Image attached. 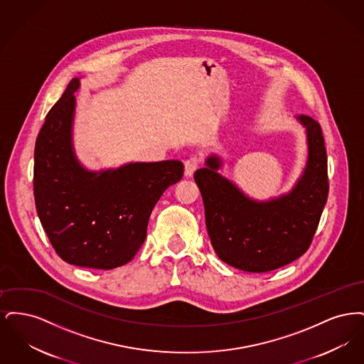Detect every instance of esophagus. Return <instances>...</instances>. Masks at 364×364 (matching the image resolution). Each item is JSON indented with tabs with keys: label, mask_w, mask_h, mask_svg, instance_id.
Masks as SVG:
<instances>
[{
	"label": "esophagus",
	"mask_w": 364,
	"mask_h": 364,
	"mask_svg": "<svg viewBox=\"0 0 364 364\" xmlns=\"http://www.w3.org/2000/svg\"><path fill=\"white\" fill-rule=\"evenodd\" d=\"M199 162H200V159H199V156H191L190 158H187L186 162H184V174H186L187 177L192 176L193 172L198 169Z\"/></svg>",
	"instance_id": "1"
}]
</instances>
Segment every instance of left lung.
Instances as JSON below:
<instances>
[{
    "instance_id": "left-lung-1",
    "label": "left lung",
    "mask_w": 364,
    "mask_h": 364,
    "mask_svg": "<svg viewBox=\"0 0 364 364\" xmlns=\"http://www.w3.org/2000/svg\"><path fill=\"white\" fill-rule=\"evenodd\" d=\"M306 127L309 159L287 195L266 202L245 196L217 171L210 156L193 178L200 190L210 242L218 258L251 273H266L300 258L311 245L329 193L328 156L319 122L299 116Z\"/></svg>"
}]
</instances>
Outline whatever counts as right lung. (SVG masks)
I'll list each match as a JSON object with an SVG mask.
<instances>
[{
    "instance_id": "obj_1",
    "label": "right lung",
    "mask_w": 364,
    "mask_h": 364,
    "mask_svg": "<svg viewBox=\"0 0 364 364\" xmlns=\"http://www.w3.org/2000/svg\"><path fill=\"white\" fill-rule=\"evenodd\" d=\"M77 88L79 79L70 80L35 141V206L61 259L109 270L136 255L153 208L165 190L181 180L184 165L172 159L86 171L72 147Z\"/></svg>"
}]
</instances>
